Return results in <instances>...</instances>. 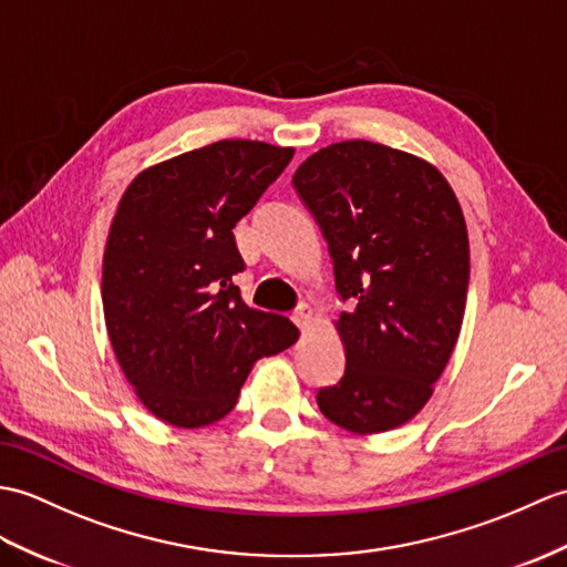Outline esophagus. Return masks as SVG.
<instances>
[{"label":"esophagus","mask_w":567,"mask_h":567,"mask_svg":"<svg viewBox=\"0 0 567 567\" xmlns=\"http://www.w3.org/2000/svg\"><path fill=\"white\" fill-rule=\"evenodd\" d=\"M292 321L301 328V331H305V328L311 323V309L307 305H299L292 313Z\"/></svg>","instance_id":"obj_1"}]
</instances>
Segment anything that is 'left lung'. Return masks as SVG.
I'll use <instances>...</instances> for the list:
<instances>
[{"instance_id": "1", "label": "left lung", "mask_w": 567, "mask_h": 567, "mask_svg": "<svg viewBox=\"0 0 567 567\" xmlns=\"http://www.w3.org/2000/svg\"><path fill=\"white\" fill-rule=\"evenodd\" d=\"M292 186L333 260L346 372L316 391L338 427L408 423L432 396L462 331L468 292L464 213L437 168L350 140L311 154Z\"/></svg>"}]
</instances>
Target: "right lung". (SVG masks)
I'll list each match as a JSON object with an SVG mask.
<instances>
[{"label": "right lung", "mask_w": 567, "mask_h": 567, "mask_svg": "<svg viewBox=\"0 0 567 567\" xmlns=\"http://www.w3.org/2000/svg\"><path fill=\"white\" fill-rule=\"evenodd\" d=\"M292 150L221 140L130 183L103 254V316L140 401L176 427L227 415L256 360L297 340L280 313L248 307L234 227L292 162Z\"/></svg>", "instance_id": "add662e5"}]
</instances>
